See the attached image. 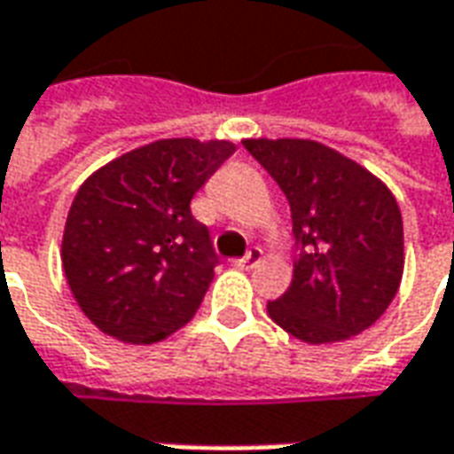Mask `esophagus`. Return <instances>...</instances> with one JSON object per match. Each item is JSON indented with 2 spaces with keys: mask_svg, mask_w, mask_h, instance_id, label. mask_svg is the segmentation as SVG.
I'll list each match as a JSON object with an SVG mask.
<instances>
[{
  "mask_svg": "<svg viewBox=\"0 0 454 454\" xmlns=\"http://www.w3.org/2000/svg\"><path fill=\"white\" fill-rule=\"evenodd\" d=\"M259 259H262V249H259V247H252V249L247 252L245 257H242V259H234V267H239V269H252V267H257Z\"/></svg>",
  "mask_w": 454,
  "mask_h": 454,
  "instance_id": "1",
  "label": "esophagus"
}]
</instances>
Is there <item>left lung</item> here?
Segmentation results:
<instances>
[{
  "mask_svg": "<svg viewBox=\"0 0 454 454\" xmlns=\"http://www.w3.org/2000/svg\"><path fill=\"white\" fill-rule=\"evenodd\" d=\"M292 207L296 262L271 321L304 343H336L373 326L403 277V217L388 187L317 140H242Z\"/></svg>",
  "mask_w": 454,
  "mask_h": 454,
  "instance_id": "obj_1",
  "label": "left lung"
}]
</instances>
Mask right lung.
<instances>
[{
  "mask_svg": "<svg viewBox=\"0 0 454 454\" xmlns=\"http://www.w3.org/2000/svg\"><path fill=\"white\" fill-rule=\"evenodd\" d=\"M232 153L230 140H155L78 187L61 262L81 311L103 333L158 343L195 317L217 254L190 200Z\"/></svg>",
  "mask_w": 454,
  "mask_h": 454,
  "instance_id": "right-lung-1",
  "label": "right lung"
}]
</instances>
